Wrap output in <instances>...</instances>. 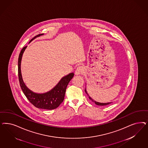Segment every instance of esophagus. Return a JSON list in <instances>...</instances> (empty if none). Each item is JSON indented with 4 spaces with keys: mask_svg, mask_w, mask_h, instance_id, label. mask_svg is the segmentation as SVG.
<instances>
[{
    "mask_svg": "<svg viewBox=\"0 0 148 148\" xmlns=\"http://www.w3.org/2000/svg\"><path fill=\"white\" fill-rule=\"evenodd\" d=\"M83 71H84V69H83V67H78L77 68L76 71H75V75H81L82 73H83Z\"/></svg>",
    "mask_w": 148,
    "mask_h": 148,
    "instance_id": "34e87169",
    "label": "esophagus"
}]
</instances>
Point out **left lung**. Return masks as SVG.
<instances>
[{
	"label": "left lung",
	"instance_id": "obj_1",
	"mask_svg": "<svg viewBox=\"0 0 148 148\" xmlns=\"http://www.w3.org/2000/svg\"><path fill=\"white\" fill-rule=\"evenodd\" d=\"M85 92H86V94L88 95V96H89V99L90 100L92 101V102H94L96 105H98V106H106V105H110V104L112 103V102H107V103H101V102H97V101H96L94 100L90 96L88 95V92H87V91H86V88L85 89Z\"/></svg>",
	"mask_w": 148,
	"mask_h": 148
}]
</instances>
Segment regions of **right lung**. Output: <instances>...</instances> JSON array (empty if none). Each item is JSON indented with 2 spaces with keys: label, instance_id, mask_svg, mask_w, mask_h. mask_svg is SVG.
I'll return each mask as SVG.
<instances>
[{
  "label": "right lung",
  "instance_id": "right-lung-1",
  "mask_svg": "<svg viewBox=\"0 0 148 148\" xmlns=\"http://www.w3.org/2000/svg\"><path fill=\"white\" fill-rule=\"evenodd\" d=\"M43 34H38L32 38L29 43L37 37L43 35ZM27 46L23 48L19 53L18 61V72L19 84L25 96L27 97L30 102L36 107V108L44 110H52L57 108L59 106L64 99L67 86L69 83L74 76V73H70L65 76L63 77L58 83L57 84L52 88L51 90L45 93H35L33 91L30 90L25 86L23 82L21 70V65L23 54Z\"/></svg>",
  "mask_w": 148,
  "mask_h": 148
}]
</instances>
